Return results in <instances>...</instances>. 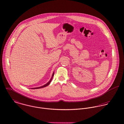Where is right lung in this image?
Listing matches in <instances>:
<instances>
[{
  "mask_svg": "<svg viewBox=\"0 0 124 124\" xmlns=\"http://www.w3.org/2000/svg\"><path fill=\"white\" fill-rule=\"evenodd\" d=\"M54 72H53V74H52V77H51V79H50L49 81L47 83H46V84H45L44 85H43V86H40V87H36V88H31V89H41V88H44V87H46V86H47L50 83V82H51V80H52V78H53V76H54Z\"/></svg>",
  "mask_w": 124,
  "mask_h": 124,
  "instance_id": "1",
  "label": "right lung"
}]
</instances>
